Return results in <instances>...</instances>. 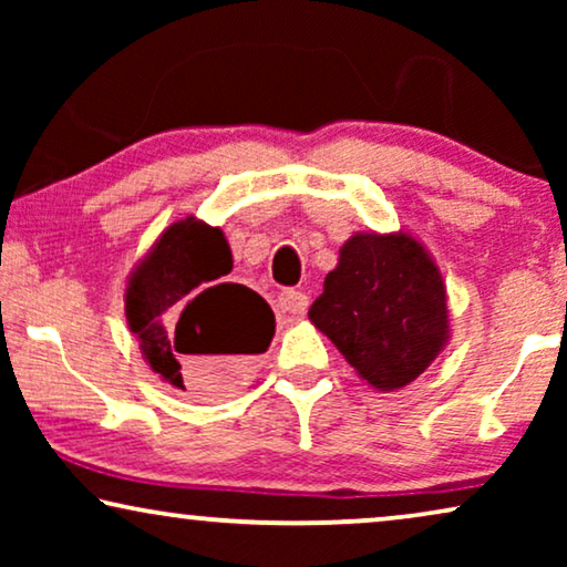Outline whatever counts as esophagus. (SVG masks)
Instances as JSON below:
<instances>
[{"mask_svg": "<svg viewBox=\"0 0 567 567\" xmlns=\"http://www.w3.org/2000/svg\"><path fill=\"white\" fill-rule=\"evenodd\" d=\"M278 309L286 315H305L307 307H309V297L305 291H297V289H284L278 293Z\"/></svg>", "mask_w": 567, "mask_h": 567, "instance_id": "1", "label": "esophagus"}]
</instances>
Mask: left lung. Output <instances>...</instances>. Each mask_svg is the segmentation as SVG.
<instances>
[{"label":"left lung","instance_id":"left-lung-1","mask_svg":"<svg viewBox=\"0 0 567 567\" xmlns=\"http://www.w3.org/2000/svg\"><path fill=\"white\" fill-rule=\"evenodd\" d=\"M309 320L379 392L421 377L452 336L436 260L402 229L348 237Z\"/></svg>","mask_w":567,"mask_h":567}]
</instances>
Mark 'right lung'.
Here are the masks:
<instances>
[{
    "label": "right lung",
    "instance_id": "1",
    "mask_svg": "<svg viewBox=\"0 0 567 567\" xmlns=\"http://www.w3.org/2000/svg\"><path fill=\"white\" fill-rule=\"evenodd\" d=\"M231 250L196 216L169 224L126 284V320L162 382L200 398L229 392L276 332L268 301L229 284Z\"/></svg>",
    "mask_w": 567,
    "mask_h": 567
}]
</instances>
